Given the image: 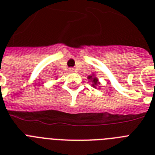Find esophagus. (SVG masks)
Here are the masks:
<instances>
[{"label":"esophagus","instance_id":"34e87169","mask_svg":"<svg viewBox=\"0 0 155 155\" xmlns=\"http://www.w3.org/2000/svg\"><path fill=\"white\" fill-rule=\"evenodd\" d=\"M69 71H70V72H75L76 71H75V69H74V68H69Z\"/></svg>","mask_w":155,"mask_h":155}]
</instances>
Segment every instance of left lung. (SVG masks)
<instances>
[{"label":"left lung","instance_id":"8db88e82","mask_svg":"<svg viewBox=\"0 0 155 155\" xmlns=\"http://www.w3.org/2000/svg\"><path fill=\"white\" fill-rule=\"evenodd\" d=\"M87 79L92 81V87H94L95 88H96V86H97V85L100 84L99 81H98V79H97V78L95 76V75H93V74H92V75H88V76H87Z\"/></svg>","mask_w":155,"mask_h":155}]
</instances>
